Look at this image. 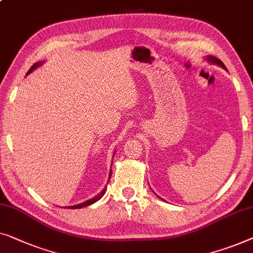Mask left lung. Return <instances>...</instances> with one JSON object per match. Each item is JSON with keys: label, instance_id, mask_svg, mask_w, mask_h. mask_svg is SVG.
<instances>
[{"label": "left lung", "instance_id": "left-lung-1", "mask_svg": "<svg viewBox=\"0 0 253 253\" xmlns=\"http://www.w3.org/2000/svg\"><path fill=\"white\" fill-rule=\"evenodd\" d=\"M207 59H208L209 61H210V63H212V64H217L218 66H220V67H222V68H225V69H226L224 63H222L221 60H219L218 58H215V57H213V56H208V57H207Z\"/></svg>", "mask_w": 253, "mask_h": 253}]
</instances>
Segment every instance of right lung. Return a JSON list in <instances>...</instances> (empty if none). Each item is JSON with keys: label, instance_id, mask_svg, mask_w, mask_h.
<instances>
[{"label": "right lung", "instance_id": "right-lung-1", "mask_svg": "<svg viewBox=\"0 0 253 253\" xmlns=\"http://www.w3.org/2000/svg\"><path fill=\"white\" fill-rule=\"evenodd\" d=\"M43 63H35L34 65L32 66L31 67V69H29V71L27 72V75L29 74V73H32L33 71H34L35 68H38L39 66H41ZM111 175H112V170H111V172H109V179H111ZM105 190H106V187L101 190V192L98 194L97 196H94L93 199H91V200H87V201H85V202L84 203H81V204H78V206H73V207H68L69 209H81V208H83V207H87V206H90V204H92V203H94V202H97L98 200H100L102 196H104V194H105Z\"/></svg>", "mask_w": 253, "mask_h": 253}]
</instances>
